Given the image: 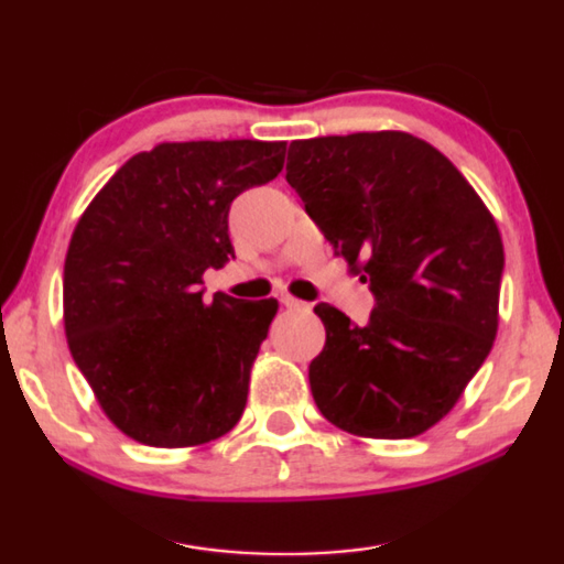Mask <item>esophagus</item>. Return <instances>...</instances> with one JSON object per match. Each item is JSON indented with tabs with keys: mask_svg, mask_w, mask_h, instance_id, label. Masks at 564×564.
Here are the masks:
<instances>
[{
	"mask_svg": "<svg viewBox=\"0 0 564 564\" xmlns=\"http://www.w3.org/2000/svg\"><path fill=\"white\" fill-rule=\"evenodd\" d=\"M281 304H283L285 308H289V312H299V308H308V304H304V301H299V299H293V296H283Z\"/></svg>",
	"mask_w": 564,
	"mask_h": 564,
	"instance_id": "obj_1",
	"label": "esophagus"
}]
</instances>
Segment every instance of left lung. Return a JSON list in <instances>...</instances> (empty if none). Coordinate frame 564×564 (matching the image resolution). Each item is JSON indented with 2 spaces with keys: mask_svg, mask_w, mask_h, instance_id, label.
Returning a JSON list of instances; mask_svg holds the SVG:
<instances>
[{
  "mask_svg": "<svg viewBox=\"0 0 564 564\" xmlns=\"http://www.w3.org/2000/svg\"><path fill=\"white\" fill-rule=\"evenodd\" d=\"M285 181L376 308L365 327L316 304L327 343L308 365L339 430L409 440L455 406L494 347L503 242L463 173L409 132L293 140Z\"/></svg>",
  "mask_w": 564,
  "mask_h": 564,
  "instance_id": "left-lung-1",
  "label": "left lung"
}]
</instances>
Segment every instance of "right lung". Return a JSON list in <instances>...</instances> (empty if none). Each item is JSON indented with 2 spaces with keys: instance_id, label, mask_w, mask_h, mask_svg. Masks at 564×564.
Instances as JSON below:
<instances>
[{
  "instance_id": "add662e5",
  "label": "right lung",
  "mask_w": 564,
  "mask_h": 564,
  "mask_svg": "<svg viewBox=\"0 0 564 564\" xmlns=\"http://www.w3.org/2000/svg\"><path fill=\"white\" fill-rule=\"evenodd\" d=\"M285 142H161L127 161L78 219L63 265L68 350L117 430L148 447L227 434L279 301L214 293L235 258L229 206L283 169Z\"/></svg>"
}]
</instances>
